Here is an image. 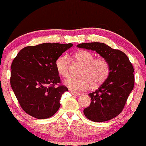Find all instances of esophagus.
<instances>
[{
	"mask_svg": "<svg viewBox=\"0 0 146 146\" xmlns=\"http://www.w3.org/2000/svg\"><path fill=\"white\" fill-rule=\"evenodd\" d=\"M68 91H69V92H70L72 94V95H73V96H80V93L76 92L72 90H70V89H69Z\"/></svg>",
	"mask_w": 146,
	"mask_h": 146,
	"instance_id": "1",
	"label": "esophagus"
}]
</instances>
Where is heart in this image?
Returning a JSON list of instances; mask_svg holds the SVG:
<instances>
[{
	"label": "heart",
	"mask_w": 146,
	"mask_h": 146,
	"mask_svg": "<svg viewBox=\"0 0 146 146\" xmlns=\"http://www.w3.org/2000/svg\"><path fill=\"white\" fill-rule=\"evenodd\" d=\"M75 58L84 65L81 73L82 78L70 77L64 81V85L74 92L87 90L92 86L95 87L101 85L108 78L110 65L105 58H96L90 52L80 50L75 54ZM56 70L63 77L68 75L69 58L66 55H62L55 62Z\"/></svg>",
	"instance_id": "1"
}]
</instances>
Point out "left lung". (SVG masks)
Segmentation results:
<instances>
[{"instance_id": "1", "label": "left lung", "mask_w": 146, "mask_h": 146, "mask_svg": "<svg viewBox=\"0 0 146 146\" xmlns=\"http://www.w3.org/2000/svg\"><path fill=\"white\" fill-rule=\"evenodd\" d=\"M78 48L96 51L108 61V78L98 89L88 94L90 106L84 109L86 118L94 122H104L117 117L123 110L127 98L133 89L134 69L129 58L122 51L105 43L92 42L80 43Z\"/></svg>"}]
</instances>
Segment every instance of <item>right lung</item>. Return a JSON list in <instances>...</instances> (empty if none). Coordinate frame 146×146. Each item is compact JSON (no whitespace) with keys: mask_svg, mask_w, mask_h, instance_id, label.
I'll use <instances>...</instances> for the list:
<instances>
[{"mask_svg":"<svg viewBox=\"0 0 146 146\" xmlns=\"http://www.w3.org/2000/svg\"><path fill=\"white\" fill-rule=\"evenodd\" d=\"M72 43H44L28 46L18 53L11 66V83L22 108L36 119L52 117L60 108L61 95L68 91L56 70L57 59Z\"/></svg>","mask_w":146,"mask_h":146,"instance_id":"right-lung-1","label":"right lung"}]
</instances>
